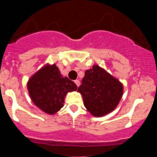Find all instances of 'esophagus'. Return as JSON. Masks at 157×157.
Instances as JSON below:
<instances>
[{
	"label": "esophagus",
	"mask_w": 157,
	"mask_h": 157,
	"mask_svg": "<svg viewBox=\"0 0 157 157\" xmlns=\"http://www.w3.org/2000/svg\"><path fill=\"white\" fill-rule=\"evenodd\" d=\"M75 83L76 86H77L78 87L80 86V81H79V80H78V79L75 80Z\"/></svg>",
	"instance_id": "esophagus-1"
}]
</instances>
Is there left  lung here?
Here are the masks:
<instances>
[{
    "instance_id": "obj_1",
    "label": "left lung",
    "mask_w": 157,
    "mask_h": 157,
    "mask_svg": "<svg viewBox=\"0 0 157 157\" xmlns=\"http://www.w3.org/2000/svg\"><path fill=\"white\" fill-rule=\"evenodd\" d=\"M91 115L101 117L114 111L123 94V83L99 65L86 70L78 89Z\"/></svg>"
}]
</instances>
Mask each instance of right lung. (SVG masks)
<instances>
[{
  "label": "right lung",
  "mask_w": 157,
  "mask_h": 157,
  "mask_svg": "<svg viewBox=\"0 0 157 157\" xmlns=\"http://www.w3.org/2000/svg\"><path fill=\"white\" fill-rule=\"evenodd\" d=\"M27 90L38 109L54 115L63 108L67 94L77 90V86L60 74L56 63H46L29 78Z\"/></svg>",
  "instance_id": "right-lung-1"
}]
</instances>
